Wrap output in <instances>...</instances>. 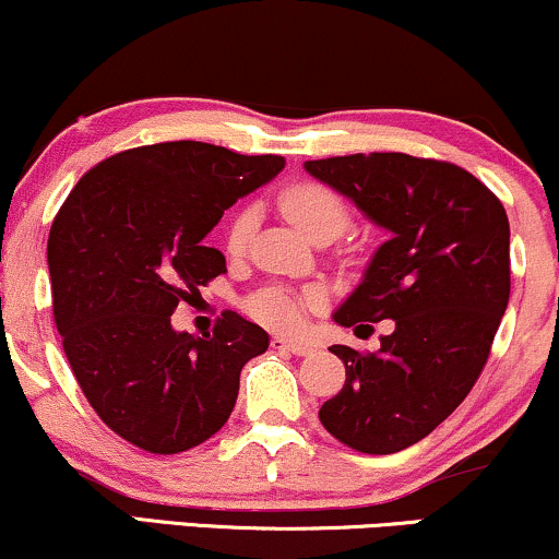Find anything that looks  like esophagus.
I'll return each instance as SVG.
<instances>
[{"mask_svg": "<svg viewBox=\"0 0 559 559\" xmlns=\"http://www.w3.org/2000/svg\"><path fill=\"white\" fill-rule=\"evenodd\" d=\"M271 348H275V352H292L297 356H307L309 352H312V346L309 344H301V341H288V338H271Z\"/></svg>", "mask_w": 559, "mask_h": 559, "instance_id": "1", "label": "esophagus"}]
</instances>
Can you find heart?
Instances as JSON below:
<instances>
[{
  "mask_svg": "<svg viewBox=\"0 0 559 559\" xmlns=\"http://www.w3.org/2000/svg\"><path fill=\"white\" fill-rule=\"evenodd\" d=\"M281 213L307 234L309 239H318L322 234L328 237H338L348 226V205L333 187L322 185V181H297V185L286 187L281 192ZM254 224L252 207H245L231 218L226 228V250L234 258L245 254L250 245ZM322 305L320 292L307 288V292H292V288H262L247 301V312L254 320L262 322L265 328H273L278 333H297L305 322V314L312 312Z\"/></svg>",
  "mask_w": 559,
  "mask_h": 559,
  "instance_id": "b5f03b06",
  "label": "heart"
}]
</instances>
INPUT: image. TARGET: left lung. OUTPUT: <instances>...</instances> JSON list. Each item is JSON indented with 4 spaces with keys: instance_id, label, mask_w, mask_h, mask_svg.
I'll return each instance as SVG.
<instances>
[{
    "instance_id": "8db88e82",
    "label": "left lung",
    "mask_w": 559,
    "mask_h": 559,
    "mask_svg": "<svg viewBox=\"0 0 559 559\" xmlns=\"http://www.w3.org/2000/svg\"><path fill=\"white\" fill-rule=\"evenodd\" d=\"M305 169L390 231L333 320H393V333L374 354L331 346L346 382L320 421L359 453H399L442 425L487 365L510 299L506 207L448 160L354 153Z\"/></svg>"
}]
</instances>
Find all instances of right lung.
Wrapping results in <instances>:
<instances>
[{
    "instance_id": "obj_1",
    "label": "right lung",
    "mask_w": 559,
    "mask_h": 559,
    "mask_svg": "<svg viewBox=\"0 0 559 559\" xmlns=\"http://www.w3.org/2000/svg\"><path fill=\"white\" fill-rule=\"evenodd\" d=\"M284 164L198 140L143 145L93 166L59 207L53 322L87 403L132 445L171 455L205 442L234 412L241 367L267 352L237 312L203 338L174 331L171 314L226 273L207 231Z\"/></svg>"
}]
</instances>
